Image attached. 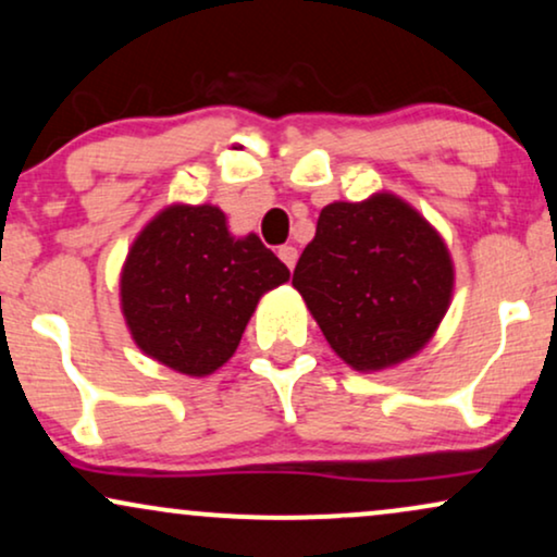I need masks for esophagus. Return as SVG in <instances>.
I'll return each instance as SVG.
<instances>
[{
  "instance_id": "1",
  "label": "esophagus",
  "mask_w": 557,
  "mask_h": 557,
  "mask_svg": "<svg viewBox=\"0 0 557 557\" xmlns=\"http://www.w3.org/2000/svg\"><path fill=\"white\" fill-rule=\"evenodd\" d=\"M277 257L283 259V262L293 270L295 262H298V249H295V246H280V249H277Z\"/></svg>"
}]
</instances>
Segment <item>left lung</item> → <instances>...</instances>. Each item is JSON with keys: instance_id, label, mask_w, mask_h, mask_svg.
Returning <instances> with one entry per match:
<instances>
[{"instance_id": "obj_1", "label": "left lung", "mask_w": 557, "mask_h": 557, "mask_svg": "<svg viewBox=\"0 0 557 557\" xmlns=\"http://www.w3.org/2000/svg\"><path fill=\"white\" fill-rule=\"evenodd\" d=\"M331 349L377 372L419 355L445 319L455 264L432 223L393 193L321 210L293 272Z\"/></svg>"}]
</instances>
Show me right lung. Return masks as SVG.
Listing matches in <instances>:
<instances>
[{
	"label": "right lung",
	"mask_w": 557,
	"mask_h": 557,
	"mask_svg": "<svg viewBox=\"0 0 557 557\" xmlns=\"http://www.w3.org/2000/svg\"><path fill=\"white\" fill-rule=\"evenodd\" d=\"M287 280L290 270L257 234H231L221 208L174 202L131 244L121 311L144 355L206 377L234 357L259 298Z\"/></svg>",
	"instance_id": "add662e5"
}]
</instances>
